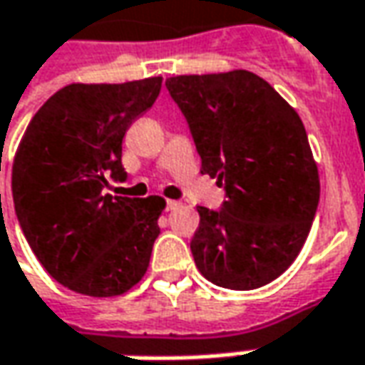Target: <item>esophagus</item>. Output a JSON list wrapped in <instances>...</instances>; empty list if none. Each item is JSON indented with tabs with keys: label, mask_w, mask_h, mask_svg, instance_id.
I'll return each mask as SVG.
<instances>
[{
	"label": "esophagus",
	"mask_w": 365,
	"mask_h": 365,
	"mask_svg": "<svg viewBox=\"0 0 365 365\" xmlns=\"http://www.w3.org/2000/svg\"><path fill=\"white\" fill-rule=\"evenodd\" d=\"M180 207V202L178 200H166V211H175Z\"/></svg>",
	"instance_id": "34e87169"
}]
</instances>
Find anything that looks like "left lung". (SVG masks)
<instances>
[{
	"label": "left lung",
	"mask_w": 365,
	"mask_h": 365,
	"mask_svg": "<svg viewBox=\"0 0 365 365\" xmlns=\"http://www.w3.org/2000/svg\"><path fill=\"white\" fill-rule=\"evenodd\" d=\"M227 200L197 207L190 251L200 273L227 289L263 287L287 271L314 222L319 175L302 118L247 70L166 80Z\"/></svg>",
	"instance_id": "1"
}]
</instances>
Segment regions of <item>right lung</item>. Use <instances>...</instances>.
<instances>
[{"instance_id": "obj_1", "label": "right lung", "mask_w": 365, "mask_h": 365, "mask_svg": "<svg viewBox=\"0 0 365 365\" xmlns=\"http://www.w3.org/2000/svg\"><path fill=\"white\" fill-rule=\"evenodd\" d=\"M160 86V76L66 86L36 112L17 146V221L43 269L76 293L116 297L148 269L165 199L112 197L104 188L126 178L122 138Z\"/></svg>"}]
</instances>
